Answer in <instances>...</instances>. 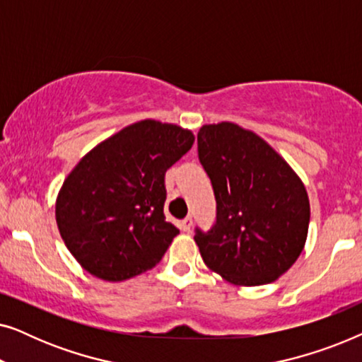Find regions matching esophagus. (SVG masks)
I'll return each instance as SVG.
<instances>
[{"label": "esophagus", "mask_w": 362, "mask_h": 362, "mask_svg": "<svg viewBox=\"0 0 362 362\" xmlns=\"http://www.w3.org/2000/svg\"><path fill=\"white\" fill-rule=\"evenodd\" d=\"M180 227H181V230H185V232L189 230L191 227H192V219H191V217H186V219H182Z\"/></svg>", "instance_id": "obj_1"}]
</instances>
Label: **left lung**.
Masks as SVG:
<instances>
[{
    "label": "left lung",
    "mask_w": 362,
    "mask_h": 362,
    "mask_svg": "<svg viewBox=\"0 0 362 362\" xmlns=\"http://www.w3.org/2000/svg\"><path fill=\"white\" fill-rule=\"evenodd\" d=\"M197 155L217 202L216 224L194 235L204 264L234 285L275 281L308 235L305 185L269 143L230 122L201 127Z\"/></svg>",
    "instance_id": "obj_1"
}]
</instances>
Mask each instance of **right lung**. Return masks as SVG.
<instances>
[{
	"label": "right lung",
	"instance_id": "right-lung-1",
	"mask_svg": "<svg viewBox=\"0 0 362 362\" xmlns=\"http://www.w3.org/2000/svg\"><path fill=\"white\" fill-rule=\"evenodd\" d=\"M191 130L141 120L87 153L56 201L69 252L97 279L123 281L150 270L180 234L166 221L165 173L191 150Z\"/></svg>",
	"mask_w": 362,
	"mask_h": 362
}]
</instances>
